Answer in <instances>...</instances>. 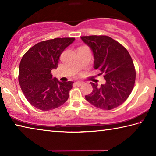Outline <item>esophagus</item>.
Returning <instances> with one entry per match:
<instances>
[{"instance_id": "1", "label": "esophagus", "mask_w": 156, "mask_h": 156, "mask_svg": "<svg viewBox=\"0 0 156 156\" xmlns=\"http://www.w3.org/2000/svg\"><path fill=\"white\" fill-rule=\"evenodd\" d=\"M76 85L79 87V86H81L82 84H83V82H82V81H77V82H76Z\"/></svg>"}]
</instances>
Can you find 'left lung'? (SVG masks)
Masks as SVG:
<instances>
[{
  "mask_svg": "<svg viewBox=\"0 0 156 156\" xmlns=\"http://www.w3.org/2000/svg\"><path fill=\"white\" fill-rule=\"evenodd\" d=\"M91 47L94 56L95 69L103 74L106 83H91V94L85 96L87 101L99 109L111 110L128 98L135 84L136 72L133 60L125 47L107 36H81Z\"/></svg>",
  "mask_w": 156,
  "mask_h": 156,
  "instance_id": "obj_1",
  "label": "left lung"
}]
</instances>
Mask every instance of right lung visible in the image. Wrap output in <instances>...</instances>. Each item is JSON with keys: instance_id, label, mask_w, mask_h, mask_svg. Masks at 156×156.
Masks as SVG:
<instances>
[{"instance_id": "obj_1", "label": "right lung", "mask_w": 156, "mask_h": 156, "mask_svg": "<svg viewBox=\"0 0 156 156\" xmlns=\"http://www.w3.org/2000/svg\"><path fill=\"white\" fill-rule=\"evenodd\" d=\"M74 38H56L36 44L20 60L18 82L27 101L42 111L59 107L67 101L73 82L52 78L60 55Z\"/></svg>"}]
</instances>
